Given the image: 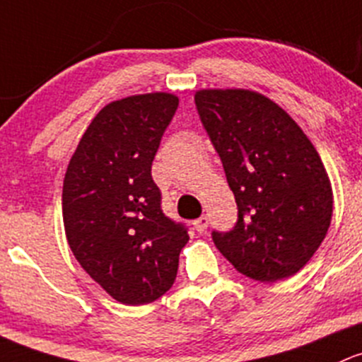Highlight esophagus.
I'll list each match as a JSON object with an SVG mask.
<instances>
[{
    "label": "esophagus",
    "mask_w": 362,
    "mask_h": 362,
    "mask_svg": "<svg viewBox=\"0 0 362 362\" xmlns=\"http://www.w3.org/2000/svg\"><path fill=\"white\" fill-rule=\"evenodd\" d=\"M207 225H209V218H207V216H200L199 219H195V221H193V226H195V230L199 233L206 232Z\"/></svg>",
    "instance_id": "obj_1"
}]
</instances>
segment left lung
<instances>
[{"label": "left lung", "instance_id": "obj_1", "mask_svg": "<svg viewBox=\"0 0 362 362\" xmlns=\"http://www.w3.org/2000/svg\"><path fill=\"white\" fill-rule=\"evenodd\" d=\"M221 158L238 218L212 240L240 274L259 282L291 277L326 237L333 189L314 144L279 104L244 88L195 94Z\"/></svg>", "mask_w": 362, "mask_h": 362}]
</instances>
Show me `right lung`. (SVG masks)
Here are the masks:
<instances>
[{
    "mask_svg": "<svg viewBox=\"0 0 362 362\" xmlns=\"http://www.w3.org/2000/svg\"><path fill=\"white\" fill-rule=\"evenodd\" d=\"M180 106L165 92L113 100L69 160L62 218L74 258L124 305L158 300L176 281L188 228L162 211L151 163Z\"/></svg>",
    "mask_w": 362,
    "mask_h": 362,
    "instance_id": "add662e5",
    "label": "right lung"
}]
</instances>
